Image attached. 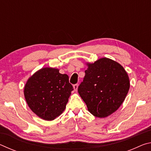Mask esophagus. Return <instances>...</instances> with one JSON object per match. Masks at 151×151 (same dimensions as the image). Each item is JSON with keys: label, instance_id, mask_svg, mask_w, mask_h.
<instances>
[{"label": "esophagus", "instance_id": "1", "mask_svg": "<svg viewBox=\"0 0 151 151\" xmlns=\"http://www.w3.org/2000/svg\"><path fill=\"white\" fill-rule=\"evenodd\" d=\"M73 88H74V90H75V91H77V89H78V85H77V84H75V85H74Z\"/></svg>", "mask_w": 151, "mask_h": 151}]
</instances>
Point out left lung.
Returning <instances> with one entry per match:
<instances>
[{
  "instance_id": "left-lung-1",
  "label": "left lung",
  "mask_w": 151,
  "mask_h": 151,
  "mask_svg": "<svg viewBox=\"0 0 151 151\" xmlns=\"http://www.w3.org/2000/svg\"><path fill=\"white\" fill-rule=\"evenodd\" d=\"M87 65L78 92L92 114L104 118L123 103L130 87L129 76L120 64L110 58Z\"/></svg>"
}]
</instances>
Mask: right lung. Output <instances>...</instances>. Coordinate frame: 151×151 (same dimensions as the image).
Returning a JSON list of instances; mask_svg holds the SVG:
<instances>
[{
  "mask_svg": "<svg viewBox=\"0 0 151 151\" xmlns=\"http://www.w3.org/2000/svg\"><path fill=\"white\" fill-rule=\"evenodd\" d=\"M72 91L67 75L56 68H43L29 78L24 94L33 112L46 121H52L65 109Z\"/></svg>",
  "mask_w": 151,
  "mask_h": 151,
  "instance_id": "add662e5",
  "label": "right lung"
}]
</instances>
